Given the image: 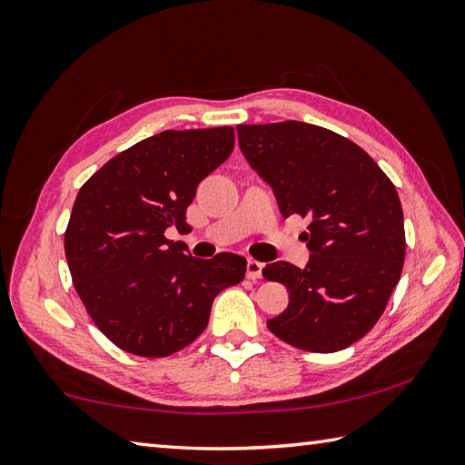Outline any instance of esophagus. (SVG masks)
<instances>
[{"mask_svg":"<svg viewBox=\"0 0 465 465\" xmlns=\"http://www.w3.org/2000/svg\"><path fill=\"white\" fill-rule=\"evenodd\" d=\"M262 268L263 265L255 260H248V268H245V275H248V280H260L262 278Z\"/></svg>","mask_w":465,"mask_h":465,"instance_id":"34e87169","label":"esophagus"}]
</instances>
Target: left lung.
I'll return each instance as SVG.
<instances>
[{
	"mask_svg": "<svg viewBox=\"0 0 465 465\" xmlns=\"http://www.w3.org/2000/svg\"><path fill=\"white\" fill-rule=\"evenodd\" d=\"M238 140L282 215L310 220V263L275 262L262 272L290 292L270 331L305 351L345 350L378 323L400 282L406 232L396 185L360 145L320 125H238Z\"/></svg>",
	"mask_w": 465,
	"mask_h": 465,
	"instance_id": "left-lung-1",
	"label": "left lung"
}]
</instances>
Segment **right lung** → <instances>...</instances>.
Here are the masks:
<instances>
[{
  "label": "right lung",
  "instance_id": "add662e5",
  "mask_svg": "<svg viewBox=\"0 0 465 465\" xmlns=\"http://www.w3.org/2000/svg\"><path fill=\"white\" fill-rule=\"evenodd\" d=\"M233 127L167 130L112 157L75 197L65 258L87 313L117 348L167 358L190 345L213 298L245 275V258L197 260L165 238L185 222L197 183L233 150Z\"/></svg>",
  "mask_w": 465,
  "mask_h": 465
}]
</instances>
